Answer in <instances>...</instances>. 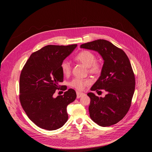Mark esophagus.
<instances>
[{"label": "esophagus", "mask_w": 152, "mask_h": 152, "mask_svg": "<svg viewBox=\"0 0 152 152\" xmlns=\"http://www.w3.org/2000/svg\"><path fill=\"white\" fill-rule=\"evenodd\" d=\"M76 94H77V99H79L80 97H82L83 96H84V93H79V92H78V91H77L76 92Z\"/></svg>", "instance_id": "esophagus-1"}]
</instances>
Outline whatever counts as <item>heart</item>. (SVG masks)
Listing matches in <instances>:
<instances>
[{
  "label": "heart",
  "mask_w": 152,
  "mask_h": 152,
  "mask_svg": "<svg viewBox=\"0 0 152 152\" xmlns=\"http://www.w3.org/2000/svg\"><path fill=\"white\" fill-rule=\"evenodd\" d=\"M75 60L87 67L89 73L92 75H99L102 72V66L101 63L96 61V55L90 50H83L80 51L75 56ZM60 67L64 75H70L71 72V65L68 61H62ZM90 83V81L89 79L76 78L71 82L70 85L77 90L82 91Z\"/></svg>",
  "instance_id": "b5f03b06"
}]
</instances>
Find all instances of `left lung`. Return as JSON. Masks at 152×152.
Wrapping results in <instances>:
<instances>
[{
	"label": "left lung",
	"mask_w": 152,
	"mask_h": 152,
	"mask_svg": "<svg viewBox=\"0 0 152 152\" xmlns=\"http://www.w3.org/2000/svg\"><path fill=\"white\" fill-rule=\"evenodd\" d=\"M83 49L97 52L104 63L101 75L91 91L106 92L104 97L93 93L89 106L90 118L103 127L115 124L127 113L135 91V80L131 62L121 49L105 39H97L80 45Z\"/></svg>",
	"instance_id": "1"
}]
</instances>
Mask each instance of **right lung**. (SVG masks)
<instances>
[{"label":"right lung","mask_w":152,"mask_h":152,"mask_svg":"<svg viewBox=\"0 0 152 152\" xmlns=\"http://www.w3.org/2000/svg\"><path fill=\"white\" fill-rule=\"evenodd\" d=\"M76 47L46 46L33 53L21 70L20 103L29 118L40 128L54 131L68 120L67 106L76 99L75 91L70 88L56 97L53 94L62 86L59 85L64 79L61 63Z\"/></svg>","instance_id":"right-lung-1"}]
</instances>
